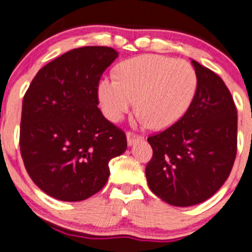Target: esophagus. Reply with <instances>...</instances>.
Wrapping results in <instances>:
<instances>
[{
	"label": "esophagus",
	"instance_id": "obj_1",
	"mask_svg": "<svg viewBox=\"0 0 252 252\" xmlns=\"http://www.w3.org/2000/svg\"><path fill=\"white\" fill-rule=\"evenodd\" d=\"M142 139L143 137L142 135H139V134H135L133 133V131H128V133H126V140H128L129 145L134 144L137 140H142Z\"/></svg>",
	"mask_w": 252,
	"mask_h": 252
}]
</instances>
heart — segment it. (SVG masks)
Instances as JSON below:
<instances>
[{
  "label": "heart",
  "instance_id": "heart-1",
  "mask_svg": "<svg viewBox=\"0 0 252 252\" xmlns=\"http://www.w3.org/2000/svg\"><path fill=\"white\" fill-rule=\"evenodd\" d=\"M196 88V72L189 62L145 55L122 63L117 78H103L98 84V98L109 121H121L138 99L140 121L164 129L185 114Z\"/></svg>",
  "mask_w": 252,
  "mask_h": 252
}]
</instances>
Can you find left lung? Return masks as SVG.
I'll list each match as a JSON object with an SVG mask.
<instances>
[{"instance_id": "left-lung-1", "label": "left lung", "mask_w": 252, "mask_h": 252, "mask_svg": "<svg viewBox=\"0 0 252 252\" xmlns=\"http://www.w3.org/2000/svg\"><path fill=\"white\" fill-rule=\"evenodd\" d=\"M197 88L179 121L148 137L153 157L145 168L150 190L174 206L213 196L231 173L237 152V110L220 77L192 60Z\"/></svg>"}]
</instances>
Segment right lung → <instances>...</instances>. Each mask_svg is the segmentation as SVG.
<instances>
[{
	"label": "right lung",
	"instance_id": "1",
	"mask_svg": "<svg viewBox=\"0 0 252 252\" xmlns=\"http://www.w3.org/2000/svg\"><path fill=\"white\" fill-rule=\"evenodd\" d=\"M118 53L74 48L38 70L22 102L20 150L34 184L62 201H81L109 178L110 159L126 149V133L98 108V84Z\"/></svg>",
	"mask_w": 252,
	"mask_h": 252
}]
</instances>
